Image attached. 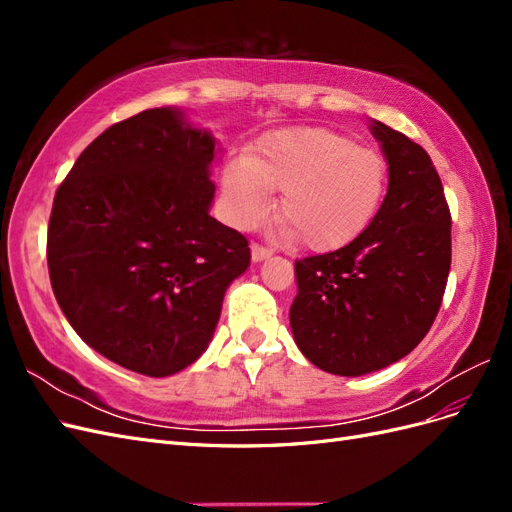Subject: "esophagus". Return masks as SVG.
Wrapping results in <instances>:
<instances>
[{"label": "esophagus", "mask_w": 512, "mask_h": 512, "mask_svg": "<svg viewBox=\"0 0 512 512\" xmlns=\"http://www.w3.org/2000/svg\"><path fill=\"white\" fill-rule=\"evenodd\" d=\"M269 256H271V250H267V247H262L258 243L252 245V260L254 262H262V260H267Z\"/></svg>", "instance_id": "obj_1"}]
</instances>
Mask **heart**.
Returning a JSON list of instances; mask_svg holds the SVG:
<instances>
[{
	"mask_svg": "<svg viewBox=\"0 0 512 512\" xmlns=\"http://www.w3.org/2000/svg\"><path fill=\"white\" fill-rule=\"evenodd\" d=\"M222 207L235 228H252L280 190L282 230L309 252L327 254L359 239L386 194L382 153L329 128H284L262 134L247 156L222 164Z\"/></svg>",
	"mask_w": 512,
	"mask_h": 512,
	"instance_id": "b5f03b06",
	"label": "heart"
}]
</instances>
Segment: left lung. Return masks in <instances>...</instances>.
I'll use <instances>...</instances> for the list:
<instances>
[{
    "instance_id": "obj_1",
    "label": "left lung",
    "mask_w": 512,
    "mask_h": 512,
    "mask_svg": "<svg viewBox=\"0 0 512 512\" xmlns=\"http://www.w3.org/2000/svg\"><path fill=\"white\" fill-rule=\"evenodd\" d=\"M389 188L359 239L297 260L290 329L309 363L365 376L404 359L431 329L451 271V213L436 166L408 136L369 119Z\"/></svg>"
}]
</instances>
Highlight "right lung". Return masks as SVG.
Segmentation results:
<instances>
[{
	"label": "right lung",
	"mask_w": 512,
	"mask_h": 512,
	"mask_svg": "<svg viewBox=\"0 0 512 512\" xmlns=\"http://www.w3.org/2000/svg\"><path fill=\"white\" fill-rule=\"evenodd\" d=\"M218 151L183 108H149L104 130L55 194V299L89 348L136 374L196 363L250 267L247 239L209 213Z\"/></svg>",
	"instance_id": "add662e5"
}]
</instances>
